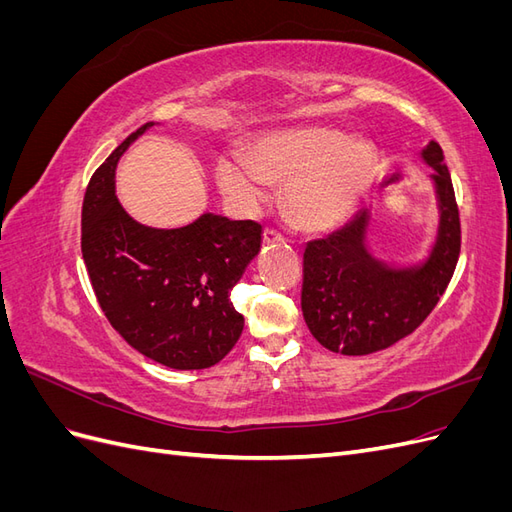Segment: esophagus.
Masks as SVG:
<instances>
[{
    "label": "esophagus",
    "mask_w": 512,
    "mask_h": 512,
    "mask_svg": "<svg viewBox=\"0 0 512 512\" xmlns=\"http://www.w3.org/2000/svg\"><path fill=\"white\" fill-rule=\"evenodd\" d=\"M262 239H265V243H284V237L273 228H265V232H262Z\"/></svg>",
    "instance_id": "esophagus-1"
}]
</instances>
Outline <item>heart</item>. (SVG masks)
Listing matches in <instances>:
<instances>
[{
  "mask_svg": "<svg viewBox=\"0 0 512 512\" xmlns=\"http://www.w3.org/2000/svg\"><path fill=\"white\" fill-rule=\"evenodd\" d=\"M378 173L376 147L329 130H282L260 136L247 156H222L220 190L252 211L269 196V183L286 185L292 222L312 232L344 224Z\"/></svg>",
  "mask_w": 512,
  "mask_h": 512,
  "instance_id": "obj_1",
  "label": "heart"
}]
</instances>
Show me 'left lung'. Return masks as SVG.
Here are the masks:
<instances>
[{"mask_svg":"<svg viewBox=\"0 0 512 512\" xmlns=\"http://www.w3.org/2000/svg\"><path fill=\"white\" fill-rule=\"evenodd\" d=\"M438 200L436 241L416 265H391L369 252V209L327 239L307 243L301 309L318 342L348 356L371 354L410 335L436 307L461 250L459 209L451 173L436 141L421 151Z\"/></svg>","mask_w":512,"mask_h":512,"instance_id":"left-lung-1","label":"left lung"}]
</instances>
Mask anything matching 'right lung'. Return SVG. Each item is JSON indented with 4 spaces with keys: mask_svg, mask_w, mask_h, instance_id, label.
Returning <instances> with one entry per match:
<instances>
[{
    "mask_svg": "<svg viewBox=\"0 0 512 512\" xmlns=\"http://www.w3.org/2000/svg\"><path fill=\"white\" fill-rule=\"evenodd\" d=\"M151 126L132 132L91 177L83 260L102 312L134 350L170 369H205L241 337L230 290L260 252L262 228L215 213L181 228L136 222L115 194V170Z\"/></svg>",
    "mask_w": 512,
    "mask_h": 512,
    "instance_id": "add662e5",
    "label": "right lung"
}]
</instances>
